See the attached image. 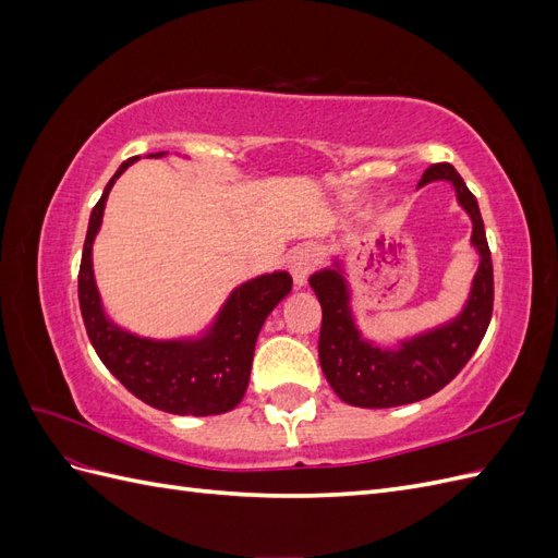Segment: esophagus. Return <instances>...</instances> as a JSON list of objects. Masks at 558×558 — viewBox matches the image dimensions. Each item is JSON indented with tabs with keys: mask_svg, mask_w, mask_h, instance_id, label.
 Listing matches in <instances>:
<instances>
[{
	"mask_svg": "<svg viewBox=\"0 0 558 558\" xmlns=\"http://www.w3.org/2000/svg\"><path fill=\"white\" fill-rule=\"evenodd\" d=\"M314 267H316V256H314L312 248L300 246L291 253V256H289V272L293 277L295 289L307 286V279L314 272Z\"/></svg>",
	"mask_w": 558,
	"mask_h": 558,
	"instance_id": "obj_1",
	"label": "esophagus"
}]
</instances>
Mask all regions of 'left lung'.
<instances>
[{
  "mask_svg": "<svg viewBox=\"0 0 558 558\" xmlns=\"http://www.w3.org/2000/svg\"><path fill=\"white\" fill-rule=\"evenodd\" d=\"M449 181L459 205L472 221V246L480 253L463 312L449 324L400 342L398 349H379L361 337L349 307V289L340 269H320L310 277L320 312L318 361L332 391L356 408L384 410L424 400L445 388L477 351L494 314V263L475 195L449 162L430 165L418 181Z\"/></svg>",
  "mask_w": 558,
  "mask_h": 558,
  "instance_id": "1",
  "label": "left lung"
}]
</instances>
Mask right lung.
Masks as SVG:
<instances>
[{"mask_svg":"<svg viewBox=\"0 0 558 558\" xmlns=\"http://www.w3.org/2000/svg\"><path fill=\"white\" fill-rule=\"evenodd\" d=\"M134 160L140 156L125 160L107 183L102 197L93 207L83 244L78 305L90 344L109 373L150 408L181 416L230 412L246 393L253 349L265 318L291 293L293 279L289 272H272L238 286L218 312L214 326L197 340L158 342L113 326L105 316L95 286L93 242L102 226L111 185Z\"/></svg>","mask_w":558,"mask_h":558,"instance_id":"add662e5","label":"right lung"}]
</instances>
